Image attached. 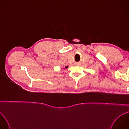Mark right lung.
Returning <instances> with one entry per match:
<instances>
[{
    "instance_id": "right-lung-1",
    "label": "right lung",
    "mask_w": 129,
    "mask_h": 129,
    "mask_svg": "<svg viewBox=\"0 0 129 129\" xmlns=\"http://www.w3.org/2000/svg\"><path fill=\"white\" fill-rule=\"evenodd\" d=\"M65 68H68V66H65Z\"/></svg>"
}]
</instances>
